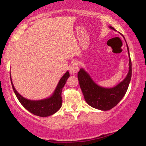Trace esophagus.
Returning <instances> with one entry per match:
<instances>
[{"label":"esophagus","instance_id":"esophagus-1","mask_svg":"<svg viewBox=\"0 0 146 146\" xmlns=\"http://www.w3.org/2000/svg\"><path fill=\"white\" fill-rule=\"evenodd\" d=\"M69 71L71 74H75L79 71V65L78 62H75L72 63L71 66H69Z\"/></svg>","mask_w":146,"mask_h":146}]
</instances>
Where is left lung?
Instances as JSON below:
<instances>
[{
    "instance_id": "obj_1",
    "label": "left lung",
    "mask_w": 146,
    "mask_h": 146,
    "mask_svg": "<svg viewBox=\"0 0 146 146\" xmlns=\"http://www.w3.org/2000/svg\"><path fill=\"white\" fill-rule=\"evenodd\" d=\"M110 28L115 29L113 27H110ZM127 48L129 54L128 44ZM131 76L132 62L130 57H129V71L126 78L113 88H106L98 86L83 68H81L78 73L79 83L86 102L93 108L102 110L111 109L121 101L128 90Z\"/></svg>"
}]
</instances>
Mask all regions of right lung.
<instances>
[{"instance_id":"1","label":"right lung","mask_w":146,"mask_h":146,"mask_svg":"<svg viewBox=\"0 0 146 146\" xmlns=\"http://www.w3.org/2000/svg\"><path fill=\"white\" fill-rule=\"evenodd\" d=\"M68 78H69V73L67 71L63 75L62 78L60 79L58 86L56 87L54 93L51 98L42 100H38V101H31L22 97L15 89L11 81V82L13 90L18 100L27 110L37 116L48 117L56 113L61 108L62 104V99L61 96L62 90Z\"/></svg>"}]
</instances>
